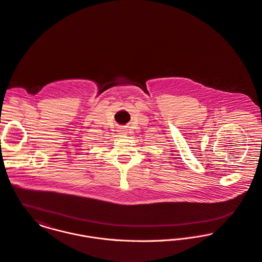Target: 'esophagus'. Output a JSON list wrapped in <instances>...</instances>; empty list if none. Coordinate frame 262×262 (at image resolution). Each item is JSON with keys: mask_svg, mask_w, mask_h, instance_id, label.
I'll list each match as a JSON object with an SVG mask.
<instances>
[{"mask_svg": "<svg viewBox=\"0 0 262 262\" xmlns=\"http://www.w3.org/2000/svg\"><path fill=\"white\" fill-rule=\"evenodd\" d=\"M118 131H119V134H120V135H126V133H127V132H126L127 130H126L125 128H120Z\"/></svg>", "mask_w": 262, "mask_h": 262, "instance_id": "esophagus-1", "label": "esophagus"}]
</instances>
